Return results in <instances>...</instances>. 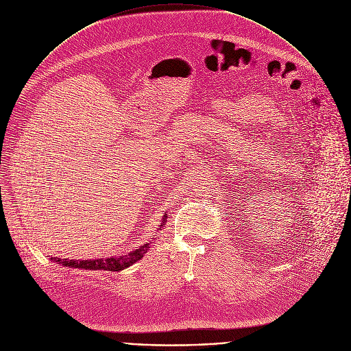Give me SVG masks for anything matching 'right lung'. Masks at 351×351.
<instances>
[{
    "label": "right lung",
    "instance_id": "1",
    "mask_svg": "<svg viewBox=\"0 0 351 351\" xmlns=\"http://www.w3.org/2000/svg\"><path fill=\"white\" fill-rule=\"evenodd\" d=\"M167 223V217H162V222L157 230H161V228ZM149 243H144L138 245L133 252L125 256H111L108 258H97V260H68V258H57L51 257L53 261H56L60 265L69 267V268H77V269H90V271H112V272H119L126 269L128 267H132L136 261L141 260L143 256L147 253V250L149 248Z\"/></svg>",
    "mask_w": 351,
    "mask_h": 351
}]
</instances>
